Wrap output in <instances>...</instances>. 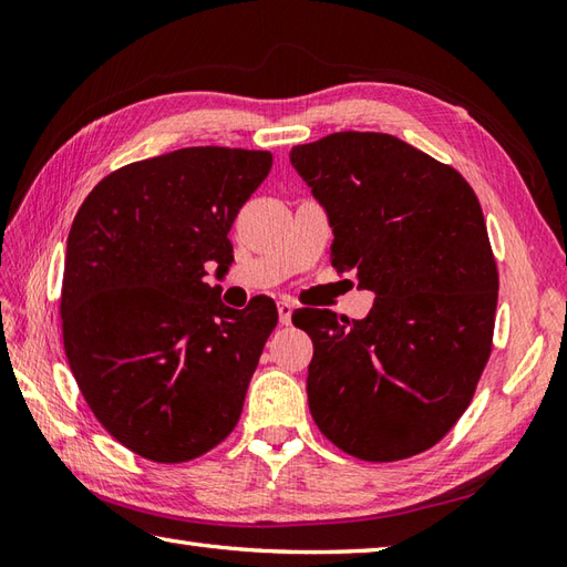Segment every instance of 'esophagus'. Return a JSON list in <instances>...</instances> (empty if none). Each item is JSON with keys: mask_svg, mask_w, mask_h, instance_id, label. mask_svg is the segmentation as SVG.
Listing matches in <instances>:
<instances>
[{"mask_svg": "<svg viewBox=\"0 0 567 567\" xmlns=\"http://www.w3.org/2000/svg\"><path fill=\"white\" fill-rule=\"evenodd\" d=\"M292 311H295V305L287 302V299H282V302H277V315H280V323H282V327H290Z\"/></svg>", "mask_w": 567, "mask_h": 567, "instance_id": "obj_1", "label": "esophagus"}]
</instances>
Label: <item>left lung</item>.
Wrapping results in <instances>:
<instances>
[{
    "label": "left lung",
    "mask_w": 567,
    "mask_h": 567,
    "mask_svg": "<svg viewBox=\"0 0 567 567\" xmlns=\"http://www.w3.org/2000/svg\"><path fill=\"white\" fill-rule=\"evenodd\" d=\"M290 163L333 228L331 262L375 295L365 319L297 309L311 336L309 412L360 461L439 443L492 351L497 265L483 207L453 167L372 131L295 146Z\"/></svg>",
    "instance_id": "1"
}]
</instances>
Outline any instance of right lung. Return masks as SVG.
Wrapping results in <instances>:
<instances>
[{"instance_id":"obj_1","label":"right lung","mask_w":567,"mask_h":567,"mask_svg":"<svg viewBox=\"0 0 567 567\" xmlns=\"http://www.w3.org/2000/svg\"><path fill=\"white\" fill-rule=\"evenodd\" d=\"M268 151L179 148L106 175L70 226L63 343L100 424L155 463L221 443L277 323L270 297L246 309L204 282L234 262L238 209L270 173Z\"/></svg>"}]
</instances>
